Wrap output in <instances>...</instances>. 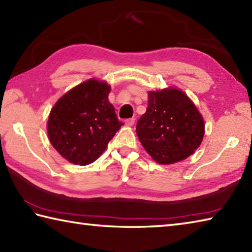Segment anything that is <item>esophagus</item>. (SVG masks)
I'll return each mask as SVG.
<instances>
[{
  "mask_svg": "<svg viewBox=\"0 0 252 252\" xmlns=\"http://www.w3.org/2000/svg\"><path fill=\"white\" fill-rule=\"evenodd\" d=\"M135 123V118H128V120L125 121V125L126 126H132Z\"/></svg>",
  "mask_w": 252,
  "mask_h": 252,
  "instance_id": "esophagus-1",
  "label": "esophagus"
}]
</instances>
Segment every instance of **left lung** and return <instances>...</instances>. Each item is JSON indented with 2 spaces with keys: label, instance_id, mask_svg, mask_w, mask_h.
Listing matches in <instances>:
<instances>
[{
  "label": "left lung",
  "instance_id": "8db88e82",
  "mask_svg": "<svg viewBox=\"0 0 252 252\" xmlns=\"http://www.w3.org/2000/svg\"><path fill=\"white\" fill-rule=\"evenodd\" d=\"M136 131L155 161L172 164L187 159L200 147L205 125L187 94L169 88L148 93V107L137 123Z\"/></svg>",
  "mask_w": 252,
  "mask_h": 252
}]
</instances>
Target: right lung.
<instances>
[{
	"label": "right lung",
	"instance_id": "right-lung-1",
	"mask_svg": "<svg viewBox=\"0 0 252 252\" xmlns=\"http://www.w3.org/2000/svg\"><path fill=\"white\" fill-rule=\"evenodd\" d=\"M110 91L106 82L90 79L71 89L51 108L47 125L49 140L69 162H94L124 125L108 102Z\"/></svg>",
	"mask_w": 252,
	"mask_h": 252
}]
</instances>
